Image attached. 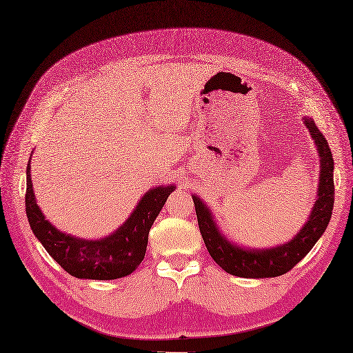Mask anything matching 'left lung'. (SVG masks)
Masks as SVG:
<instances>
[{"mask_svg": "<svg viewBox=\"0 0 353 353\" xmlns=\"http://www.w3.org/2000/svg\"><path fill=\"white\" fill-rule=\"evenodd\" d=\"M303 122L309 130L319 157V182L316 191V201L312 207L309 219L295 236L283 245L270 248H245L231 241L222 234L216 223L210 207L200 196L192 194L195 204L198 227L204 240V245L210 256L227 273L245 279L277 277L288 273L309 254L316 241L327 230L334 205V159L323 139V134L314 125L312 117H303Z\"/></svg>", "mask_w": 353, "mask_h": 353, "instance_id": "8db88e82", "label": "left lung"}]
</instances>
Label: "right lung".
I'll list each match as a JSON object with an SVG mask.
<instances>
[{
  "instance_id": "right-lung-1",
  "label": "right lung",
  "mask_w": 353,
  "mask_h": 353,
  "mask_svg": "<svg viewBox=\"0 0 353 353\" xmlns=\"http://www.w3.org/2000/svg\"><path fill=\"white\" fill-rule=\"evenodd\" d=\"M30 162L26 167V216L34 236L48 254L77 279L114 280L135 271L146 255L152 225L176 185L150 188L119 228L105 237L88 240L59 231L44 218L35 201Z\"/></svg>"
}]
</instances>
